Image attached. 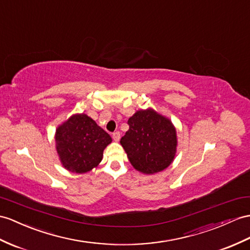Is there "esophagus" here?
Listing matches in <instances>:
<instances>
[{
	"mask_svg": "<svg viewBox=\"0 0 250 250\" xmlns=\"http://www.w3.org/2000/svg\"><path fill=\"white\" fill-rule=\"evenodd\" d=\"M120 138H121V133H120L119 131H115V132H113V133H112V139H113V141H115V142H119V141H120Z\"/></svg>",
	"mask_w": 250,
	"mask_h": 250,
	"instance_id": "1",
	"label": "esophagus"
}]
</instances>
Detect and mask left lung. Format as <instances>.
<instances>
[{
  "mask_svg": "<svg viewBox=\"0 0 250 250\" xmlns=\"http://www.w3.org/2000/svg\"><path fill=\"white\" fill-rule=\"evenodd\" d=\"M128 125L129 129L120 143L138 172L153 175L171 166L178 143L171 120L147 108L136 111Z\"/></svg>",
  "mask_w": 250,
  "mask_h": 250,
  "instance_id": "8db88e82",
  "label": "left lung"
}]
</instances>
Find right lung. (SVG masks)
<instances>
[{
	"label": "right lung",
	"mask_w": 250,
	"mask_h": 250,
	"mask_svg": "<svg viewBox=\"0 0 250 250\" xmlns=\"http://www.w3.org/2000/svg\"><path fill=\"white\" fill-rule=\"evenodd\" d=\"M111 137L84 113H76L60 124L55 132L56 150L62 167L83 174L96 167Z\"/></svg>",
	"instance_id": "add662e5"
}]
</instances>
